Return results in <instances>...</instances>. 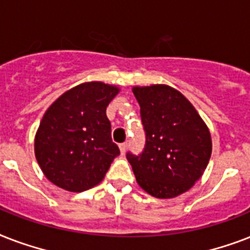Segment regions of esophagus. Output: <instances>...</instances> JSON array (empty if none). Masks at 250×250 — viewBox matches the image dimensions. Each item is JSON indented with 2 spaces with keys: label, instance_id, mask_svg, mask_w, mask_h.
I'll return each mask as SVG.
<instances>
[{
  "label": "esophagus",
  "instance_id": "34e87169",
  "mask_svg": "<svg viewBox=\"0 0 250 250\" xmlns=\"http://www.w3.org/2000/svg\"><path fill=\"white\" fill-rule=\"evenodd\" d=\"M119 149H121V153L122 154H125V150H127V144L125 143H123V144L119 145Z\"/></svg>",
  "mask_w": 250,
  "mask_h": 250
}]
</instances>
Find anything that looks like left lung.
I'll return each instance as SVG.
<instances>
[{
	"mask_svg": "<svg viewBox=\"0 0 250 250\" xmlns=\"http://www.w3.org/2000/svg\"><path fill=\"white\" fill-rule=\"evenodd\" d=\"M146 143L140 156L127 153L137 184L157 198L190 189L211 156V136L197 110L165 84L133 86Z\"/></svg>",
	"mask_w": 250,
	"mask_h": 250,
	"instance_id": "8db88e82",
	"label": "left lung"
}]
</instances>
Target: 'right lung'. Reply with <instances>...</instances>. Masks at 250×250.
Listing matches in <instances>:
<instances>
[{
  "instance_id": "1",
  "label": "right lung",
  "mask_w": 250,
  "mask_h": 250,
  "mask_svg": "<svg viewBox=\"0 0 250 250\" xmlns=\"http://www.w3.org/2000/svg\"><path fill=\"white\" fill-rule=\"evenodd\" d=\"M119 90L102 82L79 84L45 111L35 136V156L54 186L83 192L105 178L121 153L106 117V107Z\"/></svg>"
}]
</instances>
